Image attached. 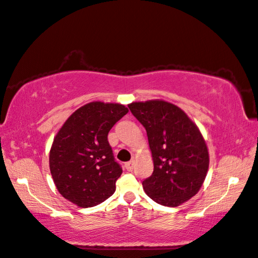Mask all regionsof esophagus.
I'll return each instance as SVG.
<instances>
[{
	"label": "esophagus",
	"mask_w": 258,
	"mask_h": 258,
	"mask_svg": "<svg viewBox=\"0 0 258 258\" xmlns=\"http://www.w3.org/2000/svg\"><path fill=\"white\" fill-rule=\"evenodd\" d=\"M125 168L127 169L128 172H132L133 171V168H134V162L133 161H131V162H127L125 164Z\"/></svg>",
	"instance_id": "1"
}]
</instances>
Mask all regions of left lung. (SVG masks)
<instances>
[{"instance_id":"obj_1","label":"left lung","mask_w":258,"mask_h":258,"mask_svg":"<svg viewBox=\"0 0 258 258\" xmlns=\"http://www.w3.org/2000/svg\"><path fill=\"white\" fill-rule=\"evenodd\" d=\"M128 108L146 130L154 163L142 183L145 193L164 206L183 204L202 187L210 164L199 127L178 106L162 100L131 103Z\"/></svg>"}]
</instances>
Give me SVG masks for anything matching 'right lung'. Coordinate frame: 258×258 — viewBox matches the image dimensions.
<instances>
[{"mask_svg":"<svg viewBox=\"0 0 258 258\" xmlns=\"http://www.w3.org/2000/svg\"><path fill=\"white\" fill-rule=\"evenodd\" d=\"M127 112L122 104L91 102L63 124L51 147L50 169L64 199L86 208L114 194L123 171L115 161L107 135Z\"/></svg>","mask_w":258,"mask_h":258,"instance_id":"obj_1","label":"right lung"}]
</instances>
